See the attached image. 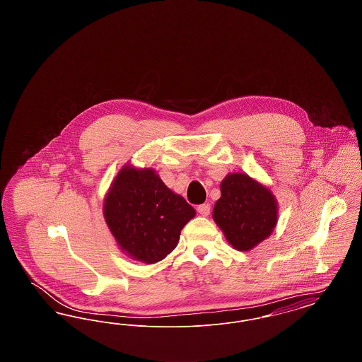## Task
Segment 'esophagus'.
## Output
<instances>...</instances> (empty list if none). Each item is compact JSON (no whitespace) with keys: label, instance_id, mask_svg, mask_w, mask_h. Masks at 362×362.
Wrapping results in <instances>:
<instances>
[{"label":"esophagus","instance_id":"34e87169","mask_svg":"<svg viewBox=\"0 0 362 362\" xmlns=\"http://www.w3.org/2000/svg\"><path fill=\"white\" fill-rule=\"evenodd\" d=\"M197 210H198V213H199L201 216L206 217V216L210 214V205H209V204H202V205H199V206H198Z\"/></svg>","mask_w":362,"mask_h":362}]
</instances>
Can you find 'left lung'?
Here are the masks:
<instances>
[{
	"instance_id": "left-lung-1",
	"label": "left lung",
	"mask_w": 362,
	"mask_h": 362,
	"mask_svg": "<svg viewBox=\"0 0 362 362\" xmlns=\"http://www.w3.org/2000/svg\"><path fill=\"white\" fill-rule=\"evenodd\" d=\"M213 220L238 251H250L266 240L278 221V202L272 189L247 173H228Z\"/></svg>"
}]
</instances>
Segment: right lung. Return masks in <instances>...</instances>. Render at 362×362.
Returning <instances> with one entry per match:
<instances>
[{"label":"right lung","instance_id":"right-lung-1","mask_svg":"<svg viewBox=\"0 0 362 362\" xmlns=\"http://www.w3.org/2000/svg\"><path fill=\"white\" fill-rule=\"evenodd\" d=\"M103 216L122 252L153 264L175 250L195 209L153 168L124 164L105 194Z\"/></svg>","mask_w":362,"mask_h":362}]
</instances>
